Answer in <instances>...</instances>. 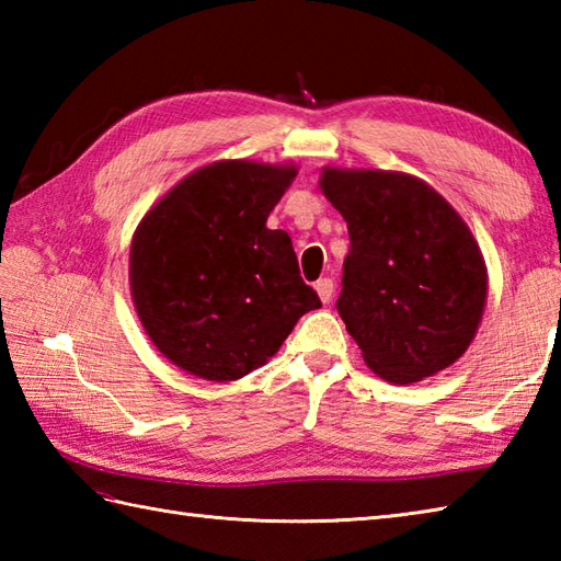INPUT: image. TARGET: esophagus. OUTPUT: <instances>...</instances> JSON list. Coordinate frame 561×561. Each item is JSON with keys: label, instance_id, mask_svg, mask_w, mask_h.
Returning a JSON list of instances; mask_svg holds the SVG:
<instances>
[{"label": "esophagus", "instance_id": "esophagus-1", "mask_svg": "<svg viewBox=\"0 0 561 561\" xmlns=\"http://www.w3.org/2000/svg\"><path fill=\"white\" fill-rule=\"evenodd\" d=\"M316 291L320 296V301L323 304H330L332 301V294H335V284H332V279H318L316 282Z\"/></svg>", "mask_w": 561, "mask_h": 561}]
</instances>
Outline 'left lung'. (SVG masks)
Here are the masks:
<instances>
[{
    "instance_id": "obj_1",
    "label": "left lung",
    "mask_w": 561,
    "mask_h": 561,
    "mask_svg": "<svg viewBox=\"0 0 561 561\" xmlns=\"http://www.w3.org/2000/svg\"><path fill=\"white\" fill-rule=\"evenodd\" d=\"M350 231L340 318L368 368L414 383L470 347L486 270L468 226L420 178L325 169L320 181Z\"/></svg>"
}]
</instances>
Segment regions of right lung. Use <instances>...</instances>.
Here are the masks:
<instances>
[{
  "instance_id": "obj_1",
  "label": "right lung",
  "mask_w": 561,
  "mask_h": 561,
  "mask_svg": "<svg viewBox=\"0 0 561 561\" xmlns=\"http://www.w3.org/2000/svg\"><path fill=\"white\" fill-rule=\"evenodd\" d=\"M291 165L219 161L187 175L141 219L129 282L141 325L183 371H255L320 308L287 231L265 226Z\"/></svg>"
}]
</instances>
